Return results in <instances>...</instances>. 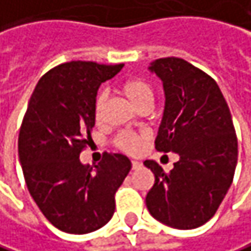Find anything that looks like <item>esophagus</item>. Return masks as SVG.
I'll return each instance as SVG.
<instances>
[{"instance_id":"34e87169","label":"esophagus","mask_w":251,"mask_h":251,"mask_svg":"<svg viewBox=\"0 0 251 251\" xmlns=\"http://www.w3.org/2000/svg\"><path fill=\"white\" fill-rule=\"evenodd\" d=\"M142 167V164L141 162H138V161H132V170H138V168H141Z\"/></svg>"}]
</instances>
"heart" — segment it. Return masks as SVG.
Returning a JSON list of instances; mask_svg holds the SVG:
<instances>
[{
    "label": "heart",
    "mask_w": 251,
    "mask_h": 251,
    "mask_svg": "<svg viewBox=\"0 0 251 251\" xmlns=\"http://www.w3.org/2000/svg\"><path fill=\"white\" fill-rule=\"evenodd\" d=\"M122 93L130 100V103L139 109L142 106H152L153 102V89L145 79L136 77V79H130L125 81L121 87ZM106 93L99 92L95 104H93V113H95V119L100 121L104 113V106H106ZM116 147L127 152V153H138L141 152L142 148L147 144V136L144 135H138V133H121L116 136L115 139Z\"/></svg>",
    "instance_id": "obj_1"
}]
</instances>
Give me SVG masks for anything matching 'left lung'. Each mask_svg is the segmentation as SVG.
Wrapping results in <instances>:
<instances>
[{
  "instance_id": "8db88e82",
  "label": "left lung",
  "mask_w": 251,
  "mask_h": 251,
  "mask_svg": "<svg viewBox=\"0 0 251 251\" xmlns=\"http://www.w3.org/2000/svg\"><path fill=\"white\" fill-rule=\"evenodd\" d=\"M149 70L162 80L165 109L155 148L175 152L171 171L155 161L147 194L151 216L165 226L191 230L205 224L228 191L237 165V136L227 102L207 73L178 57L158 58Z\"/></svg>"
}]
</instances>
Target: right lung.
<instances>
[{
  "instance_id": "add662e5",
  "label": "right lung",
  "mask_w": 251,
  "mask_h": 251,
  "mask_svg": "<svg viewBox=\"0 0 251 251\" xmlns=\"http://www.w3.org/2000/svg\"><path fill=\"white\" fill-rule=\"evenodd\" d=\"M124 64L70 61L49 70L30 98L18 135V156L27 188L58 230L86 234L115 213V194L132 164L122 153H104L93 167L80 162L92 139L99 86Z\"/></svg>"
}]
</instances>
